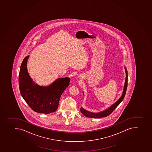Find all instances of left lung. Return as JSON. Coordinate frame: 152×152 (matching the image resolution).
<instances>
[{"label": "left lung", "instance_id": "obj_1", "mask_svg": "<svg viewBox=\"0 0 152 152\" xmlns=\"http://www.w3.org/2000/svg\"><path fill=\"white\" fill-rule=\"evenodd\" d=\"M125 69V72H126V80H125V82L124 87V89H123V94L119 99L116 101V102L114 103L113 105L111 106V107L108 108V109L106 110L105 111L101 112L98 113H93L90 112L84 109L83 108H80V111L81 113L83 115H84L85 116H87L88 118H101L106 117L112 114V113L114 111V110L118 107V105L121 103L123 99L124 98L126 94V90L127 88L128 84V75L127 71L126 70V68Z\"/></svg>", "mask_w": 152, "mask_h": 152}]
</instances>
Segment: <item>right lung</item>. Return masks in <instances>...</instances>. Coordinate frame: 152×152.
Instances as JSON below:
<instances>
[{
  "mask_svg": "<svg viewBox=\"0 0 152 152\" xmlns=\"http://www.w3.org/2000/svg\"><path fill=\"white\" fill-rule=\"evenodd\" d=\"M29 56L22 61L19 74L21 95L33 111L50 114L58 109L62 94L70 84L69 77L59 78L49 86H40L35 84L28 72L27 62Z\"/></svg>",
  "mask_w": 152,
  "mask_h": 152,
  "instance_id": "add662e5",
  "label": "right lung"
}]
</instances>
